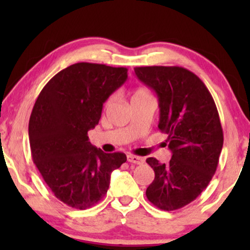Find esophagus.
<instances>
[{
  "label": "esophagus",
  "mask_w": 250,
  "mask_h": 250,
  "mask_svg": "<svg viewBox=\"0 0 250 250\" xmlns=\"http://www.w3.org/2000/svg\"><path fill=\"white\" fill-rule=\"evenodd\" d=\"M127 162L135 164V165H141V164L145 163V159H143L142 157H139V156L128 155V156H127Z\"/></svg>",
  "instance_id": "34e87169"
}]
</instances>
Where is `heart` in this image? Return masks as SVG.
Listing matches in <instances>:
<instances>
[{"instance_id":"b5f03b06","label":"heart","mask_w":250,"mask_h":250,"mask_svg":"<svg viewBox=\"0 0 250 250\" xmlns=\"http://www.w3.org/2000/svg\"><path fill=\"white\" fill-rule=\"evenodd\" d=\"M145 97H150L149 92L146 91V88H136L132 94V100H134V99H139V98H145ZM112 101H114V98L109 99L107 101V105H110Z\"/></svg>"}]
</instances>
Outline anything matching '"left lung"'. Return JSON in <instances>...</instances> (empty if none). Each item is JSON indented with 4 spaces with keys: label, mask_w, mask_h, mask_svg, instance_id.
<instances>
[{
    "label": "left lung",
    "mask_w": 250,
    "mask_h": 250,
    "mask_svg": "<svg viewBox=\"0 0 250 250\" xmlns=\"http://www.w3.org/2000/svg\"><path fill=\"white\" fill-rule=\"evenodd\" d=\"M136 77L158 98V128L167 134L168 164L146 159L155 180L146 188L150 203L175 210L193 201L216 172L223 131L214 99L197 75L182 67H136Z\"/></svg>",
    "instance_id": "obj_1"
}]
</instances>
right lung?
Segmentation results:
<instances>
[{
  "label": "right lung",
  "mask_w": 250,
  "mask_h": 250,
  "mask_svg": "<svg viewBox=\"0 0 250 250\" xmlns=\"http://www.w3.org/2000/svg\"><path fill=\"white\" fill-rule=\"evenodd\" d=\"M126 80L124 67L78 62L51 78L34 104L28 126L33 160L68 206H94L107 193L112 170L126 162L125 153H105L87 136L104 102Z\"/></svg>",
  "instance_id": "right-lung-1"
}]
</instances>
